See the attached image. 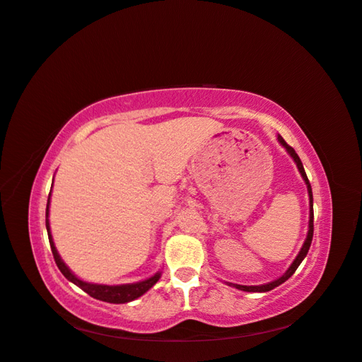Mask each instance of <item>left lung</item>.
<instances>
[{
  "label": "left lung",
  "mask_w": 362,
  "mask_h": 362,
  "mask_svg": "<svg viewBox=\"0 0 362 362\" xmlns=\"http://www.w3.org/2000/svg\"><path fill=\"white\" fill-rule=\"evenodd\" d=\"M278 140H279V142H281V145L287 150V153H289L291 156L293 158L295 164H297L298 170H300L301 176H303V180H305L306 186H308V192H309V204H311V211H309V231H308V238H306V240H305V243H303V247H301L298 256L295 257V261L292 262L289 270H287L281 278H278L276 281H272V283H269V284H262V286H240V284H234L235 287H238V289L245 291V292H267V291L275 289L276 286L283 284V283L286 281V279H289V278L293 275V272L298 269V265L301 264V261L305 259V256L308 255V250H309V247H311V242H313V234H314V209H313V189H311V184H309V180H308V176H306L303 164H301V160H300V158H298V154L295 153V150L292 148L291 145L286 144V140H284L281 136H278Z\"/></svg>",
  "instance_id": "1"
}]
</instances>
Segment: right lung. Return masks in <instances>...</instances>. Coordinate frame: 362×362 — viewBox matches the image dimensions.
Returning <instances> with one entry per match:
<instances>
[{"label":"right lung","instance_id":"1","mask_svg":"<svg viewBox=\"0 0 362 362\" xmlns=\"http://www.w3.org/2000/svg\"><path fill=\"white\" fill-rule=\"evenodd\" d=\"M48 206H49V198L47 203V231H48V239H49V245H51V253H53V256H54L57 267L62 272V275L69 279V281L81 287V289L90 295V297L101 300V301H107V303H128V301L136 300L137 297H140V295H144L146 291L150 289V287H153L158 283V279L160 276L159 274L148 278V279H145V281L134 283V284H123V286H103V284H90V283L81 281L79 278H76L71 274L67 265L62 262L61 256L57 255V250L53 243V238H51V234H49Z\"/></svg>","mask_w":362,"mask_h":362}]
</instances>
